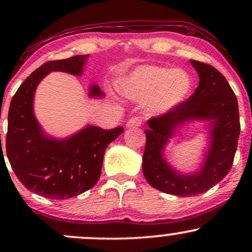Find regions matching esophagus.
<instances>
[{
    "label": "esophagus",
    "mask_w": 252,
    "mask_h": 252,
    "mask_svg": "<svg viewBox=\"0 0 252 252\" xmlns=\"http://www.w3.org/2000/svg\"><path fill=\"white\" fill-rule=\"evenodd\" d=\"M141 124H142V121L140 117H132L126 122V128H138Z\"/></svg>",
    "instance_id": "obj_1"
}]
</instances>
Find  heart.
<instances>
[{
    "label": "heart",
    "mask_w": 252,
    "mask_h": 252,
    "mask_svg": "<svg viewBox=\"0 0 252 252\" xmlns=\"http://www.w3.org/2000/svg\"><path fill=\"white\" fill-rule=\"evenodd\" d=\"M120 90L130 99L148 98L147 110L152 115H162L178 108L189 98L192 79L181 68L142 65L121 80Z\"/></svg>",
    "instance_id": "1"
}]
</instances>
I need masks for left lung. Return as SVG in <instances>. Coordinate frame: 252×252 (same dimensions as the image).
<instances>
[{
	"label": "left lung",
	"instance_id": "obj_1",
	"mask_svg": "<svg viewBox=\"0 0 252 252\" xmlns=\"http://www.w3.org/2000/svg\"><path fill=\"white\" fill-rule=\"evenodd\" d=\"M198 72L199 85L194 94L178 108L149 120L142 169L150 186L178 196H193L206 192L230 172L237 150L241 124L238 102L225 77L207 63L190 60ZM207 123L209 146L201 168L182 173L164 158L166 144L187 123Z\"/></svg>",
	"mask_w": 252,
	"mask_h": 252
}]
</instances>
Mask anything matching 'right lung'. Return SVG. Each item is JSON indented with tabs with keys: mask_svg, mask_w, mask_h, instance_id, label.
<instances>
[{
	"mask_svg": "<svg viewBox=\"0 0 252 252\" xmlns=\"http://www.w3.org/2000/svg\"><path fill=\"white\" fill-rule=\"evenodd\" d=\"M88 57L43 63L20 85L10 102L5 137L8 160L26 189L45 198L63 200L94 187L99 180L106 147L123 132L122 126L104 130L89 124L68 137L57 138L46 134L37 122L34 94L40 82L56 71L82 76ZM89 96L103 97L97 84H91Z\"/></svg>",
	"mask_w": 252,
	"mask_h": 252,
	"instance_id": "1",
	"label": "right lung"
}]
</instances>
